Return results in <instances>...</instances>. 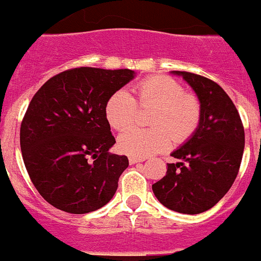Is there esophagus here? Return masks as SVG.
<instances>
[{
    "mask_svg": "<svg viewBox=\"0 0 261 261\" xmlns=\"http://www.w3.org/2000/svg\"><path fill=\"white\" fill-rule=\"evenodd\" d=\"M145 158H138V156H129V163L130 165H136L138 162H144Z\"/></svg>",
    "mask_w": 261,
    "mask_h": 261,
    "instance_id": "34e87169",
    "label": "esophagus"
}]
</instances>
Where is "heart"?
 <instances>
[{"mask_svg":"<svg viewBox=\"0 0 261 261\" xmlns=\"http://www.w3.org/2000/svg\"><path fill=\"white\" fill-rule=\"evenodd\" d=\"M137 102L126 90H117L106 103V117L116 130L133 125L140 107H154L150 115L153 128H132L121 133L119 149L132 156L153 155L167 150L172 138L177 144L190 140L201 123L199 98L186 93L179 81L168 75H153L137 85Z\"/></svg>","mask_w":261,"mask_h":261,"instance_id":"1","label":"heart"}]
</instances>
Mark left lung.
<instances>
[{
	"label": "left lung",
	"instance_id": "1",
	"mask_svg": "<svg viewBox=\"0 0 261 261\" xmlns=\"http://www.w3.org/2000/svg\"><path fill=\"white\" fill-rule=\"evenodd\" d=\"M183 75L201 103V123L195 135L171 154L167 174L153 184V192L166 208L199 214L213 208L231 188L244 150V128L238 110L225 90L202 75Z\"/></svg>",
	"mask_w": 261,
	"mask_h": 261
}]
</instances>
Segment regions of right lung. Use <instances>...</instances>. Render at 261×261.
<instances>
[{"label": "right lung", "mask_w": 261, "mask_h": 261, "mask_svg": "<svg viewBox=\"0 0 261 261\" xmlns=\"http://www.w3.org/2000/svg\"><path fill=\"white\" fill-rule=\"evenodd\" d=\"M133 77L129 69H68L31 99L20 124V150L32 184L55 208L85 214L114 197L129 162L108 151L116 141L106 103Z\"/></svg>", "instance_id": "add662e5"}]
</instances>
